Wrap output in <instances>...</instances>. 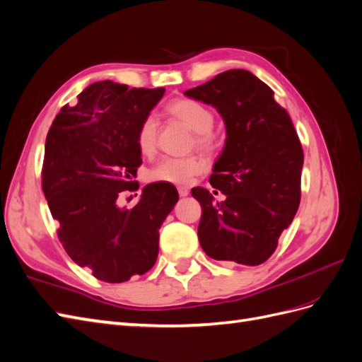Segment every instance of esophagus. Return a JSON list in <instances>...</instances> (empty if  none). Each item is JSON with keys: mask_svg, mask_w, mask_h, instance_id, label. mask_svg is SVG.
I'll list each match as a JSON object with an SVG mask.
<instances>
[{"mask_svg": "<svg viewBox=\"0 0 362 362\" xmlns=\"http://www.w3.org/2000/svg\"><path fill=\"white\" fill-rule=\"evenodd\" d=\"M178 193H180V196H182V198H184V196H189L190 189H189V187H180V189H178Z\"/></svg>", "mask_w": 362, "mask_h": 362, "instance_id": "34e87169", "label": "esophagus"}]
</instances>
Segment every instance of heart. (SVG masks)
<instances>
[{
  "label": "heart",
  "instance_id": "heart-1",
  "mask_svg": "<svg viewBox=\"0 0 362 362\" xmlns=\"http://www.w3.org/2000/svg\"><path fill=\"white\" fill-rule=\"evenodd\" d=\"M169 113L187 125L196 133V144L201 148H208L213 144L211 128L214 125V116L210 108H206L198 101L193 100H178L169 104ZM158 122L157 119L149 115L146 116L137 128L136 141L137 148L144 156H151L157 146ZM205 169V161L199 156L173 157L168 156L160 158L154 168L149 170V178L152 181H161L177 185L189 184L193 177L199 175Z\"/></svg>",
  "mask_w": 362,
  "mask_h": 362
}]
</instances>
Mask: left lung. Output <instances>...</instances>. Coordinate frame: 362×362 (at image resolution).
<instances>
[{
	"label": "left lung",
	"mask_w": 362,
	"mask_h": 362,
	"mask_svg": "<svg viewBox=\"0 0 362 362\" xmlns=\"http://www.w3.org/2000/svg\"><path fill=\"white\" fill-rule=\"evenodd\" d=\"M184 95L213 105L226 129L210 177L225 201L192 189L202 206L199 243L214 259L258 266L298 213L303 166L298 133L273 90L249 71H225Z\"/></svg>",
	"instance_id": "1"
}]
</instances>
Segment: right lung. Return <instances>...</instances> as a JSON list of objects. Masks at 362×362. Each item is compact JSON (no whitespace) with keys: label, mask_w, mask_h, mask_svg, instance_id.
I'll return each mask as SVG.
<instances>
[{"label":"right lung","mask_w":362,"mask_h":362,"mask_svg":"<svg viewBox=\"0 0 362 362\" xmlns=\"http://www.w3.org/2000/svg\"><path fill=\"white\" fill-rule=\"evenodd\" d=\"M163 95L164 87L96 81L48 131L42 189L59 238L74 262L105 282H125L156 264L160 226L178 202L172 184L152 182L133 208L119 205L141 164L137 128Z\"/></svg>","instance_id":"add662e5"}]
</instances>
